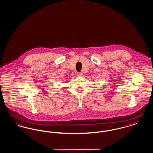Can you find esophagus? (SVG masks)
<instances>
[{"label": "esophagus", "mask_w": 153, "mask_h": 153, "mask_svg": "<svg viewBox=\"0 0 153 153\" xmlns=\"http://www.w3.org/2000/svg\"><path fill=\"white\" fill-rule=\"evenodd\" d=\"M83 75V74H82V72H76V75L78 76H81L82 75Z\"/></svg>", "instance_id": "34e87169"}]
</instances>
